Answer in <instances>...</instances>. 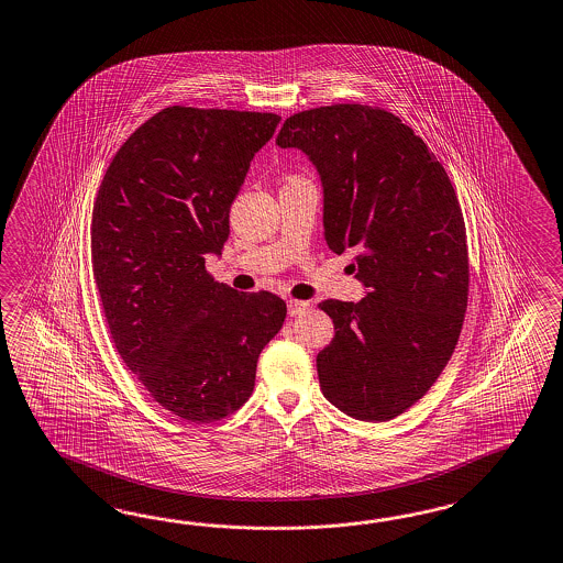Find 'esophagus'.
I'll list each match as a JSON object with an SVG mask.
<instances>
[{"mask_svg": "<svg viewBox=\"0 0 563 563\" xmlns=\"http://www.w3.org/2000/svg\"><path fill=\"white\" fill-rule=\"evenodd\" d=\"M310 308V303L303 302V300H288V312L289 317H298V314H302L303 310H308Z\"/></svg>", "mask_w": 563, "mask_h": 563, "instance_id": "esophagus-1", "label": "esophagus"}]
</instances>
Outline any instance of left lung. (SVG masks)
<instances>
[{
	"label": "left lung",
	"mask_w": 563,
	"mask_h": 563,
	"mask_svg": "<svg viewBox=\"0 0 563 563\" xmlns=\"http://www.w3.org/2000/svg\"><path fill=\"white\" fill-rule=\"evenodd\" d=\"M275 143L296 146L324 186V236L353 251L361 302L318 303L334 336L317 357L329 402L384 422L418 402L462 332L470 257L462 206L433 151L379 106L332 103L289 115Z\"/></svg>",
	"instance_id": "8db88e82"
}]
</instances>
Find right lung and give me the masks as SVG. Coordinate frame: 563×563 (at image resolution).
<instances>
[{
    "mask_svg": "<svg viewBox=\"0 0 563 563\" xmlns=\"http://www.w3.org/2000/svg\"><path fill=\"white\" fill-rule=\"evenodd\" d=\"M279 115L169 106L118 148L91 214V265L115 351L175 417L217 422L255 388L286 318L272 291H236L206 269L231 203Z\"/></svg>",
    "mask_w": 563,
    "mask_h": 563,
    "instance_id": "add662e5",
    "label": "right lung"
}]
</instances>
